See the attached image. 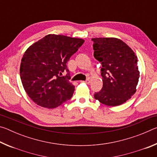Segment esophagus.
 I'll return each instance as SVG.
<instances>
[{"label":"esophagus","mask_w":157,"mask_h":157,"mask_svg":"<svg viewBox=\"0 0 157 157\" xmlns=\"http://www.w3.org/2000/svg\"><path fill=\"white\" fill-rule=\"evenodd\" d=\"M82 82H84V83H86V84H89L90 83V79L88 78L87 79H86L85 81H82Z\"/></svg>","instance_id":"1"}]
</instances>
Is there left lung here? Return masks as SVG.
I'll use <instances>...</instances> for the list:
<instances>
[{
  "label": "left lung",
  "instance_id": "1",
  "mask_svg": "<svg viewBox=\"0 0 157 157\" xmlns=\"http://www.w3.org/2000/svg\"><path fill=\"white\" fill-rule=\"evenodd\" d=\"M94 56L102 64L103 86L95 100L107 106H118L135 94L139 79L137 57L134 51L116 38H94Z\"/></svg>",
  "mask_w": 157,
  "mask_h": 157
}]
</instances>
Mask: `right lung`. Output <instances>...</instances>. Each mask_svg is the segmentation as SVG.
<instances>
[{
    "label": "right lung",
    "instance_id": "right-lung-1",
    "mask_svg": "<svg viewBox=\"0 0 157 157\" xmlns=\"http://www.w3.org/2000/svg\"><path fill=\"white\" fill-rule=\"evenodd\" d=\"M84 42L82 39L48 34L25 52L20 66L21 79L36 105L53 109L71 99L75 86L69 82L66 63Z\"/></svg>",
    "mask_w": 157,
    "mask_h": 157
}]
</instances>
